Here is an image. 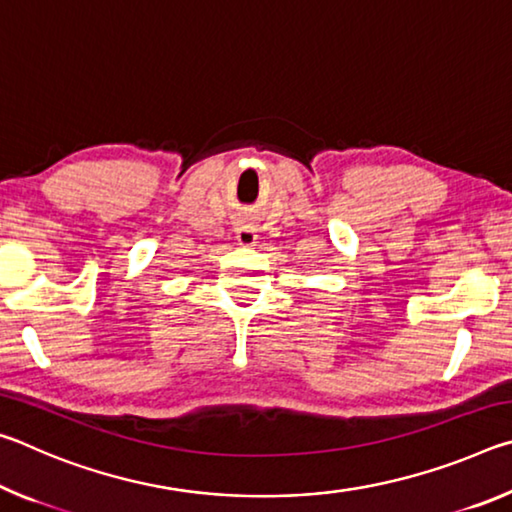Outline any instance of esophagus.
<instances>
[{"label":"esophagus","instance_id":"1","mask_svg":"<svg viewBox=\"0 0 512 512\" xmlns=\"http://www.w3.org/2000/svg\"><path fill=\"white\" fill-rule=\"evenodd\" d=\"M237 244L244 246V248H250V246L257 244V230H255V225L239 223V228H237Z\"/></svg>","mask_w":512,"mask_h":512}]
</instances>
